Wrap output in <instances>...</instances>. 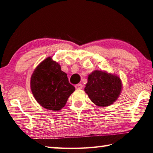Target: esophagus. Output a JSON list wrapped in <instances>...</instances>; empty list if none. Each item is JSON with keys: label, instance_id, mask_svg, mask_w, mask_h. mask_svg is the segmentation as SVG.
Wrapping results in <instances>:
<instances>
[{"label": "esophagus", "instance_id": "34e87169", "mask_svg": "<svg viewBox=\"0 0 153 153\" xmlns=\"http://www.w3.org/2000/svg\"><path fill=\"white\" fill-rule=\"evenodd\" d=\"M75 87H76V88L77 89H81L82 88V87H83V85H82V84H76Z\"/></svg>", "mask_w": 153, "mask_h": 153}]
</instances>
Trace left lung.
<instances>
[{"label":"left lung","instance_id":"left-lung-1","mask_svg":"<svg viewBox=\"0 0 153 153\" xmlns=\"http://www.w3.org/2000/svg\"><path fill=\"white\" fill-rule=\"evenodd\" d=\"M121 88L122 83L118 77L105 71H94L88 76L84 91L94 104L105 107L117 99Z\"/></svg>","mask_w":153,"mask_h":153}]
</instances>
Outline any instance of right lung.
Returning <instances> with one entry per match:
<instances>
[{"instance_id":"add662e5","label":"right lung","mask_w":153,"mask_h":153,"mask_svg":"<svg viewBox=\"0 0 153 153\" xmlns=\"http://www.w3.org/2000/svg\"><path fill=\"white\" fill-rule=\"evenodd\" d=\"M31 91L37 102L48 110L59 111L75 91L58 62L48 57L38 65L31 76Z\"/></svg>"}]
</instances>
